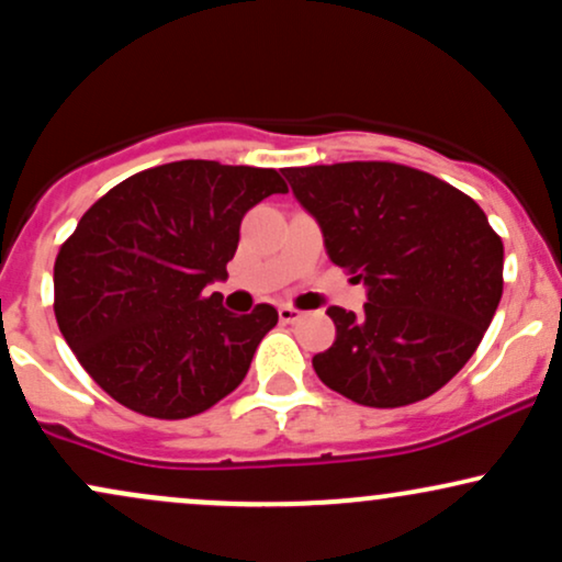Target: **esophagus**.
<instances>
[{
    "mask_svg": "<svg viewBox=\"0 0 562 562\" xmlns=\"http://www.w3.org/2000/svg\"><path fill=\"white\" fill-rule=\"evenodd\" d=\"M277 314H280V319L285 322V325H293V322H299L303 317V312H299V308L293 306H280L277 308Z\"/></svg>",
    "mask_w": 562,
    "mask_h": 562,
    "instance_id": "1",
    "label": "esophagus"
}]
</instances>
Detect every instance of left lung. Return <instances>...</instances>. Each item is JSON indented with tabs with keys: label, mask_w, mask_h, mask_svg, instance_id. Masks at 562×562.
<instances>
[{
	"label": "left lung",
	"mask_w": 562,
	"mask_h": 562,
	"mask_svg": "<svg viewBox=\"0 0 562 562\" xmlns=\"http://www.w3.org/2000/svg\"><path fill=\"white\" fill-rule=\"evenodd\" d=\"M282 173L317 218L330 261L367 290L364 314L327 308L335 344L312 359L322 383L378 409L447 385L502 299L505 248L481 205L430 173L383 160Z\"/></svg>",
	"instance_id": "obj_1"
}]
</instances>
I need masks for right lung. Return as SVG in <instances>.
I'll return each instance as SVG.
<instances>
[{"label":"right lung","instance_id":"add662e5","mask_svg":"<svg viewBox=\"0 0 562 562\" xmlns=\"http://www.w3.org/2000/svg\"><path fill=\"white\" fill-rule=\"evenodd\" d=\"M288 192L274 169L177 160L102 195L55 261V317L108 396L147 417L182 420L248 372L277 308L232 314L222 293L243 216Z\"/></svg>","mask_w":562,"mask_h":562}]
</instances>
